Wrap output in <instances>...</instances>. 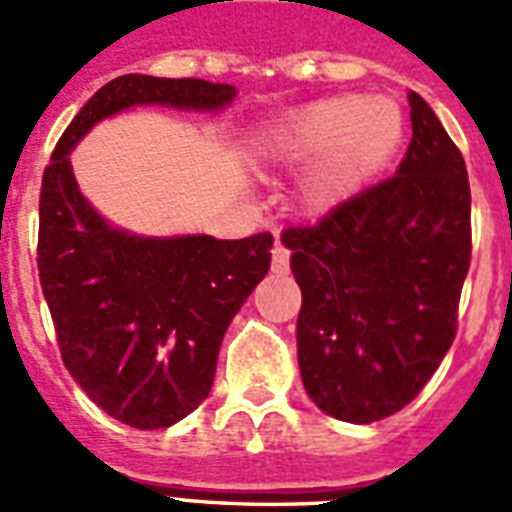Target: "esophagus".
I'll list each match as a JSON object with an SVG mask.
<instances>
[{"mask_svg": "<svg viewBox=\"0 0 512 512\" xmlns=\"http://www.w3.org/2000/svg\"><path fill=\"white\" fill-rule=\"evenodd\" d=\"M271 268L273 273H287L289 268V249L281 241H276L271 249Z\"/></svg>", "mask_w": 512, "mask_h": 512, "instance_id": "1", "label": "esophagus"}]
</instances>
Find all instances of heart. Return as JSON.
Returning a JSON list of instances; mask_svg holds the SVG:
<instances>
[{"label": "heart", "mask_w": 512, "mask_h": 512, "mask_svg": "<svg viewBox=\"0 0 512 512\" xmlns=\"http://www.w3.org/2000/svg\"><path fill=\"white\" fill-rule=\"evenodd\" d=\"M401 114L390 100L340 95L297 108L265 132L260 154L276 164L311 162L300 185L308 212H329L388 162L401 143Z\"/></svg>", "instance_id": "obj_1"}]
</instances>
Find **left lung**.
Listing matches in <instances>:
<instances>
[{"label":"left lung","instance_id":"8db88e82","mask_svg":"<svg viewBox=\"0 0 512 512\" xmlns=\"http://www.w3.org/2000/svg\"><path fill=\"white\" fill-rule=\"evenodd\" d=\"M409 108L396 175L281 233L303 292V385L321 412L356 425L396 414L433 377L470 268L465 159L417 92Z\"/></svg>","mask_w":512,"mask_h":512}]
</instances>
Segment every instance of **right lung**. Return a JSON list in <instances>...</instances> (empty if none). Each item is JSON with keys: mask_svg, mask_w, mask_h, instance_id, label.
Returning <instances> with one entry per match:
<instances>
[{"mask_svg": "<svg viewBox=\"0 0 512 512\" xmlns=\"http://www.w3.org/2000/svg\"><path fill=\"white\" fill-rule=\"evenodd\" d=\"M231 84L124 74L74 116L44 167L36 265L60 356L114 420L170 428L209 396L225 329L271 268V233L143 239L111 228L71 170V148L132 106L217 111Z\"/></svg>", "mask_w": 512, "mask_h": 512, "instance_id": "1", "label": "right lung"}]
</instances>
